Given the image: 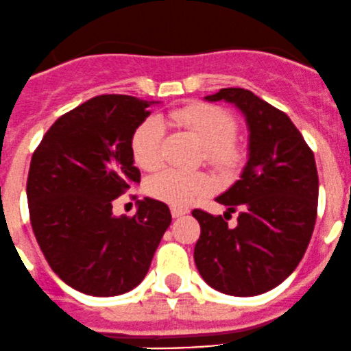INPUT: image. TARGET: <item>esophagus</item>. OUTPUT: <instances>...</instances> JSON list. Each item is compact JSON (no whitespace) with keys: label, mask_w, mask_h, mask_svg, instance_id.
Wrapping results in <instances>:
<instances>
[{"label":"esophagus","mask_w":351,"mask_h":351,"mask_svg":"<svg viewBox=\"0 0 351 351\" xmlns=\"http://www.w3.org/2000/svg\"><path fill=\"white\" fill-rule=\"evenodd\" d=\"M189 214V208H183V207H171V215L173 217H182V215Z\"/></svg>","instance_id":"1"}]
</instances>
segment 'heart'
Listing matches in <instances>:
<instances>
[{
    "instance_id": "1",
    "label": "heart",
    "mask_w": 351,
    "mask_h": 351,
    "mask_svg": "<svg viewBox=\"0 0 351 351\" xmlns=\"http://www.w3.org/2000/svg\"><path fill=\"white\" fill-rule=\"evenodd\" d=\"M169 120L178 127L192 132L205 147V158L215 168L231 171L238 168L243 153L234 143L236 120L224 108L215 105L193 104L169 112ZM165 125L159 119L144 120L132 136V156L139 168L151 171L162 161ZM212 182L204 173L162 169L151 176L147 193L173 207L189 205L210 190Z\"/></svg>"
}]
</instances>
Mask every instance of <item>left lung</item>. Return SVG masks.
<instances>
[{"instance_id": "obj_1", "label": "left lung", "mask_w": 351, "mask_h": 351, "mask_svg": "<svg viewBox=\"0 0 351 351\" xmlns=\"http://www.w3.org/2000/svg\"><path fill=\"white\" fill-rule=\"evenodd\" d=\"M207 101H228L247 127V161L241 176L215 200L224 217L239 210L229 228L222 215L192 212L200 224L193 258L212 289L236 297L268 292L297 268L317 214L316 161L292 120L243 88H222Z\"/></svg>"}]
</instances>
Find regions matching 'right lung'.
I'll use <instances>...</instances> for the list:
<instances>
[{"mask_svg": "<svg viewBox=\"0 0 351 351\" xmlns=\"http://www.w3.org/2000/svg\"><path fill=\"white\" fill-rule=\"evenodd\" d=\"M154 104L91 98L59 117L32 156V229L54 274L77 292L113 297L139 285L171 224L168 205L149 197L134 217L112 212V202L141 182L132 136Z\"/></svg>", "mask_w": 351, "mask_h": 351, "instance_id": "add662e5", "label": "right lung"}]
</instances>
